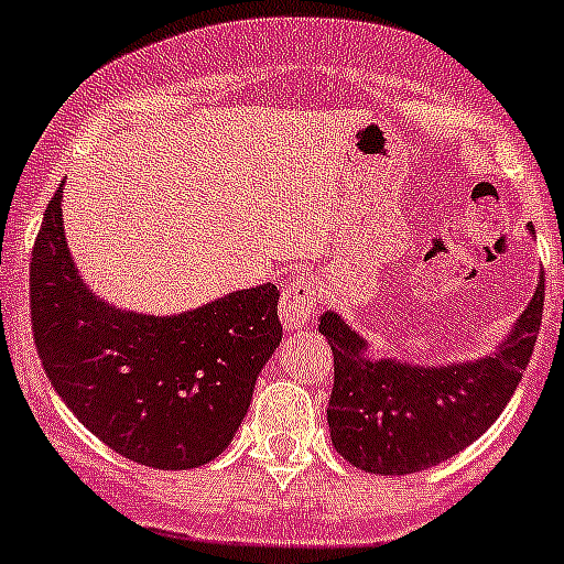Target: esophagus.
Wrapping results in <instances>:
<instances>
[{"instance_id": "esophagus-1", "label": "esophagus", "mask_w": 564, "mask_h": 564, "mask_svg": "<svg viewBox=\"0 0 564 564\" xmlns=\"http://www.w3.org/2000/svg\"><path fill=\"white\" fill-rule=\"evenodd\" d=\"M317 283H314L312 275L306 272H300V275L289 278L286 289L281 294V319L286 328L300 330L303 325L312 319L314 308H317Z\"/></svg>"}]
</instances>
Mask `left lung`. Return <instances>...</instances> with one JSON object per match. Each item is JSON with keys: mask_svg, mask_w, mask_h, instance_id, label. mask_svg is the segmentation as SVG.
<instances>
[{"mask_svg": "<svg viewBox=\"0 0 564 564\" xmlns=\"http://www.w3.org/2000/svg\"><path fill=\"white\" fill-rule=\"evenodd\" d=\"M543 303L540 278L496 354L442 367L372 359L370 341L336 312H325L319 334L334 354L328 429L339 456L365 473L406 476L465 451L518 389L540 334Z\"/></svg>", "mask_w": 564, "mask_h": 564, "instance_id": "left-lung-1", "label": "left lung"}]
</instances>
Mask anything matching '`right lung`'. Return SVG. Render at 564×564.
<instances>
[{"instance_id":"right-lung-1","label":"right lung","mask_w":564,"mask_h":564,"mask_svg":"<svg viewBox=\"0 0 564 564\" xmlns=\"http://www.w3.org/2000/svg\"><path fill=\"white\" fill-rule=\"evenodd\" d=\"M63 183L30 261L35 347L61 401L110 451L155 470L217 459L281 345L278 286L230 292L194 312L150 317L86 286L63 236Z\"/></svg>"}]
</instances>
